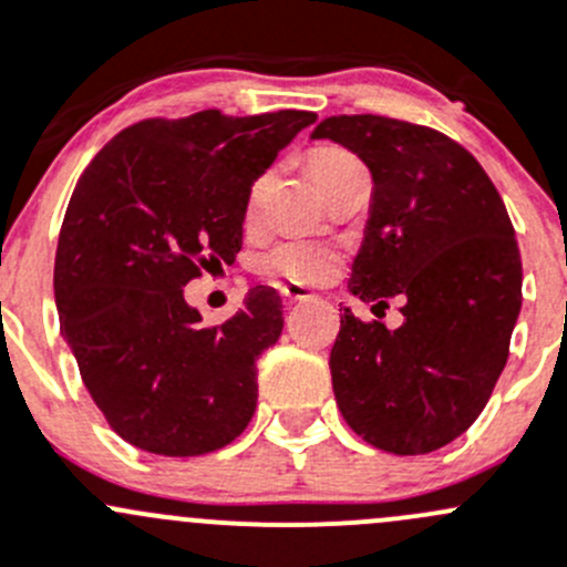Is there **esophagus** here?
<instances>
[{
  "mask_svg": "<svg viewBox=\"0 0 567 567\" xmlns=\"http://www.w3.org/2000/svg\"><path fill=\"white\" fill-rule=\"evenodd\" d=\"M279 293H282V299L288 301V305H293V301L316 299V293H312L310 288H305V285H296V282H282L279 285Z\"/></svg>",
  "mask_w": 567,
  "mask_h": 567,
  "instance_id": "obj_1",
  "label": "esophagus"
}]
</instances>
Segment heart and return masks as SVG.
Segmentation results:
<instances>
[{
	"mask_svg": "<svg viewBox=\"0 0 567 567\" xmlns=\"http://www.w3.org/2000/svg\"><path fill=\"white\" fill-rule=\"evenodd\" d=\"M357 157L351 152L340 150V146H318V150L310 152V172L316 177L318 185L327 183L332 174H338L340 168L357 166ZM262 179H257L255 188L249 194V216L255 213L257 199H260ZM338 249L332 244H323V240L312 238H285L279 244H274L271 249H266L257 260V268H260L266 277L285 279V282L296 285H316L323 282L334 274L338 268Z\"/></svg>",
	"mask_w": 567,
	"mask_h": 567,
	"instance_id": "1",
	"label": "heart"
}]
</instances>
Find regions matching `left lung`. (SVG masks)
Wrapping results in <instances>:
<instances>
[{"label": "left lung", "instance_id": "8db88e82", "mask_svg": "<svg viewBox=\"0 0 567 567\" xmlns=\"http://www.w3.org/2000/svg\"><path fill=\"white\" fill-rule=\"evenodd\" d=\"M312 137L354 152L373 179L351 296L404 299L399 329L340 307L334 401L371 446L430 454L480 417L507 365L524 282L513 221L485 168L443 132L365 113L329 115Z\"/></svg>", "mask_w": 567, "mask_h": 567}]
</instances>
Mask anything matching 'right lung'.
Instances as JSON below:
<instances>
[{
	"mask_svg": "<svg viewBox=\"0 0 567 567\" xmlns=\"http://www.w3.org/2000/svg\"><path fill=\"white\" fill-rule=\"evenodd\" d=\"M316 121L307 110L126 126L82 172L54 255L60 332L87 393L132 446L199 457L257 406V357L282 334V299L257 285L205 327L183 288L233 262L251 185Z\"/></svg>",
	"mask_w": 567,
	"mask_h": 567,
	"instance_id": "add662e5",
	"label": "right lung"
}]
</instances>
